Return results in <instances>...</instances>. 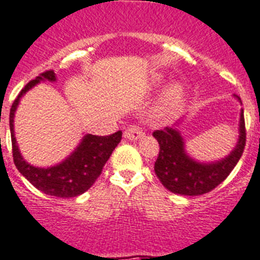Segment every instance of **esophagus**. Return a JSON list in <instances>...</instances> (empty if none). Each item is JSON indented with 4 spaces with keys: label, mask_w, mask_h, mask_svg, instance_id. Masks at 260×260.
Listing matches in <instances>:
<instances>
[{
    "label": "esophagus",
    "mask_w": 260,
    "mask_h": 260,
    "mask_svg": "<svg viewBox=\"0 0 260 260\" xmlns=\"http://www.w3.org/2000/svg\"><path fill=\"white\" fill-rule=\"evenodd\" d=\"M123 135H125V138L132 139V141H137V139L142 138L143 135H145V133H143L142 127H139L138 125H130L125 130Z\"/></svg>",
    "instance_id": "1"
}]
</instances>
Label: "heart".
I'll return each instance as SVG.
<instances>
[{
	"instance_id": "heart-1",
	"label": "heart",
	"mask_w": 260,
	"mask_h": 260,
	"mask_svg": "<svg viewBox=\"0 0 260 260\" xmlns=\"http://www.w3.org/2000/svg\"><path fill=\"white\" fill-rule=\"evenodd\" d=\"M182 98H183V89H182L181 85H178V83L171 85L166 90V93L164 94V98H162V110H174L175 107L179 106V104L182 102Z\"/></svg>"
}]
</instances>
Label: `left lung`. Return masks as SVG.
I'll return each mask as SVG.
<instances>
[{
    "label": "left lung",
    "mask_w": 260,
    "mask_h": 260,
    "mask_svg": "<svg viewBox=\"0 0 260 260\" xmlns=\"http://www.w3.org/2000/svg\"><path fill=\"white\" fill-rule=\"evenodd\" d=\"M154 138L159 143V154L154 165L156 177L174 194L202 195L222 183L241 159L246 146V126L243 110L239 121V139L235 149L224 159L201 164L187 155L184 142L177 128L155 130Z\"/></svg>",
    "instance_id": "8db88e82"
}]
</instances>
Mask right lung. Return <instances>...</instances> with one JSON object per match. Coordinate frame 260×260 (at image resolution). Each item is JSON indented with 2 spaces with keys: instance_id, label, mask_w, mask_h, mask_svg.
Masks as SVG:
<instances>
[{
  "instance_id": "right-lung-1",
  "label": "right lung",
  "mask_w": 260,
  "mask_h": 260,
  "mask_svg": "<svg viewBox=\"0 0 260 260\" xmlns=\"http://www.w3.org/2000/svg\"><path fill=\"white\" fill-rule=\"evenodd\" d=\"M41 81H55V73L53 70H46L33 81H30L26 86L21 90L10 109L9 122L10 134H12L13 160L18 171L26 178L34 187L48 195L58 198H70L78 197L87 191L96 178L102 173L105 164L110 158L113 150L121 142L122 132L114 133L106 137L87 134L83 137L82 142L74 150L72 155H69L63 162L55 166L41 169L29 165L19 153L18 146L14 137V113L18 106L19 98Z\"/></svg>"
}]
</instances>
